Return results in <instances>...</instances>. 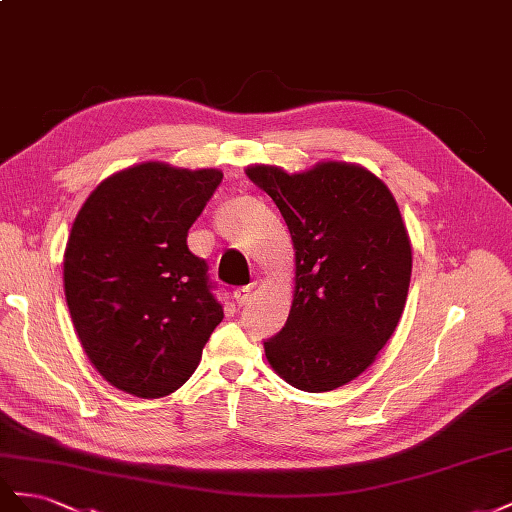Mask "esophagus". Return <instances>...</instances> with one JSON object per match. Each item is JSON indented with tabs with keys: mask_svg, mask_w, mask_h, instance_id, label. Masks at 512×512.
I'll use <instances>...</instances> for the list:
<instances>
[{
	"mask_svg": "<svg viewBox=\"0 0 512 512\" xmlns=\"http://www.w3.org/2000/svg\"><path fill=\"white\" fill-rule=\"evenodd\" d=\"M233 298H236L238 306H244L248 300H251V287H242L233 291Z\"/></svg>",
	"mask_w": 512,
	"mask_h": 512,
	"instance_id": "obj_1",
	"label": "esophagus"
}]
</instances>
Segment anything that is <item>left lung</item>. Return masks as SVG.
<instances>
[{"instance_id":"8db88e82","label":"left lung","mask_w":512,"mask_h":512,"mask_svg":"<svg viewBox=\"0 0 512 512\" xmlns=\"http://www.w3.org/2000/svg\"><path fill=\"white\" fill-rule=\"evenodd\" d=\"M281 210L296 251L287 324L264 341L287 384L328 392L371 367L397 328L412 276V244L388 186L360 165L287 173L246 169Z\"/></svg>"}]
</instances>
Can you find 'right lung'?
I'll return each mask as SVG.
<instances>
[{"instance_id": "add662e5", "label": "right lung", "mask_w": 512, "mask_h": 512, "mask_svg": "<svg viewBox=\"0 0 512 512\" xmlns=\"http://www.w3.org/2000/svg\"><path fill=\"white\" fill-rule=\"evenodd\" d=\"M223 180L218 169L141 163L100 182L72 223L64 291L83 352L141 399L178 390L223 321L188 229Z\"/></svg>"}]
</instances>
